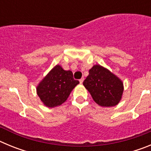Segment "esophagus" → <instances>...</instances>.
I'll list each match as a JSON object with an SVG mask.
<instances>
[{"mask_svg": "<svg viewBox=\"0 0 151 151\" xmlns=\"http://www.w3.org/2000/svg\"><path fill=\"white\" fill-rule=\"evenodd\" d=\"M83 81H84V78H81V79H79V82L81 84H82V82H83Z\"/></svg>", "mask_w": 151, "mask_h": 151, "instance_id": "1", "label": "esophagus"}]
</instances>
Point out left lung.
Wrapping results in <instances>:
<instances>
[{"mask_svg": "<svg viewBox=\"0 0 151 151\" xmlns=\"http://www.w3.org/2000/svg\"><path fill=\"white\" fill-rule=\"evenodd\" d=\"M92 98L101 106H114L123 93V83L116 76L101 65H94L83 82Z\"/></svg>", "mask_w": 151, "mask_h": 151, "instance_id": "left-lung-1", "label": "left lung"}]
</instances>
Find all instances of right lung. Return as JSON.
Segmentation results:
<instances>
[{
	"label": "right lung",
	"mask_w": 151,
	"mask_h": 151,
	"mask_svg": "<svg viewBox=\"0 0 151 151\" xmlns=\"http://www.w3.org/2000/svg\"><path fill=\"white\" fill-rule=\"evenodd\" d=\"M79 83L73 78L70 70H64L57 65L37 86V94L47 107L60 106L67 100L73 89Z\"/></svg>",
	"instance_id": "obj_1"
}]
</instances>
